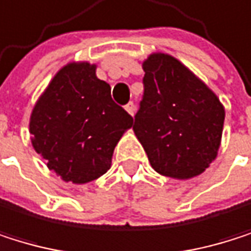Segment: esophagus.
Instances as JSON below:
<instances>
[{
	"label": "esophagus",
	"mask_w": 251,
	"mask_h": 251,
	"mask_svg": "<svg viewBox=\"0 0 251 251\" xmlns=\"http://www.w3.org/2000/svg\"><path fill=\"white\" fill-rule=\"evenodd\" d=\"M125 110H126L131 116H134V113H135V104L134 102H128L126 105H125Z\"/></svg>",
	"instance_id": "obj_1"
}]
</instances>
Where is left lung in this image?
Wrapping results in <instances>:
<instances>
[{
	"label": "left lung",
	"instance_id": "left-lung-1",
	"mask_svg": "<svg viewBox=\"0 0 251 251\" xmlns=\"http://www.w3.org/2000/svg\"><path fill=\"white\" fill-rule=\"evenodd\" d=\"M143 70L144 94L132 128L150 165L167 177L200 176L217 156L223 105L205 83L170 55L153 53Z\"/></svg>",
	"mask_w": 251,
	"mask_h": 251
}]
</instances>
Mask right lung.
<instances>
[{"label":"right lung","instance_id":"right-lung-1","mask_svg":"<svg viewBox=\"0 0 251 251\" xmlns=\"http://www.w3.org/2000/svg\"><path fill=\"white\" fill-rule=\"evenodd\" d=\"M87 62L65 65L37 101L29 132L35 151L64 181L89 183L111 167V156L132 116L111 98V87Z\"/></svg>","mask_w":251,"mask_h":251}]
</instances>
